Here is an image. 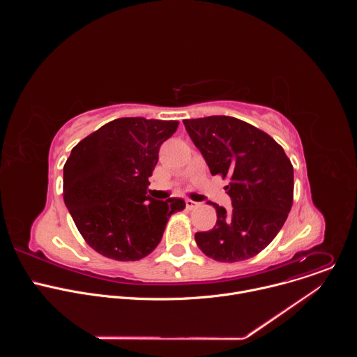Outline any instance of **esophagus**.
I'll return each instance as SVG.
<instances>
[{"label":"esophagus","mask_w":357,"mask_h":357,"mask_svg":"<svg viewBox=\"0 0 357 357\" xmlns=\"http://www.w3.org/2000/svg\"><path fill=\"white\" fill-rule=\"evenodd\" d=\"M186 208L189 209V211H192V209H195V208H197L199 206V203L197 202H193L192 199H186Z\"/></svg>","instance_id":"esophagus-1"}]
</instances>
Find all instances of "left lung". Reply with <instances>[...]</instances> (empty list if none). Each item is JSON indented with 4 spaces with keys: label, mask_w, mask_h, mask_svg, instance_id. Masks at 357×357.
I'll return each mask as SVG.
<instances>
[{
    "label": "left lung",
    "mask_w": 357,
    "mask_h": 357,
    "mask_svg": "<svg viewBox=\"0 0 357 357\" xmlns=\"http://www.w3.org/2000/svg\"><path fill=\"white\" fill-rule=\"evenodd\" d=\"M211 174L229 178L233 209L213 203L216 226L195 234L208 257L236 263L264 250L284 226L294 200V168L267 132L229 116L183 120Z\"/></svg>",
    "instance_id": "1"
}]
</instances>
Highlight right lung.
<instances>
[{
    "instance_id": "obj_1",
    "label": "right lung",
    "mask_w": 357,
    "mask_h": 357,
    "mask_svg": "<svg viewBox=\"0 0 357 357\" xmlns=\"http://www.w3.org/2000/svg\"><path fill=\"white\" fill-rule=\"evenodd\" d=\"M178 121L126 117L83 138L63 167V200L86 243L119 261L146 257L160 244L178 197L146 195L160 146Z\"/></svg>"
}]
</instances>
